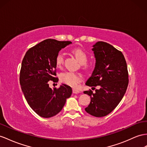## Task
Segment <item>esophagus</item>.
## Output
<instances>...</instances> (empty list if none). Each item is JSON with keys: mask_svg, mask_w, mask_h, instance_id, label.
Segmentation results:
<instances>
[{"mask_svg": "<svg viewBox=\"0 0 147 147\" xmlns=\"http://www.w3.org/2000/svg\"><path fill=\"white\" fill-rule=\"evenodd\" d=\"M80 92V91H78V90H77V89H73V93H74V94H78Z\"/></svg>", "mask_w": 147, "mask_h": 147, "instance_id": "obj_1", "label": "esophagus"}]
</instances>
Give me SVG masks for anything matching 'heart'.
I'll use <instances>...</instances> for the list:
<instances>
[{"label":"heart","mask_w":147,"mask_h":147,"mask_svg":"<svg viewBox=\"0 0 147 147\" xmlns=\"http://www.w3.org/2000/svg\"><path fill=\"white\" fill-rule=\"evenodd\" d=\"M72 53L75 57H76L78 62L84 67V68H88V66L86 64L88 61V56L84 51H82L81 49L76 48L73 50ZM63 62L64 56L62 53L60 52L56 56L55 63L56 66L58 67H61ZM59 79L64 83L69 85L71 86V87L76 86L79 82H81L82 80L81 76L80 74L70 72V71H66V72H63L60 74Z\"/></svg>","instance_id":"heart-1"}]
</instances>
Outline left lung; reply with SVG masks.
<instances>
[{
    "label": "left lung",
    "mask_w": 147,
    "mask_h": 147,
    "mask_svg": "<svg viewBox=\"0 0 147 147\" xmlns=\"http://www.w3.org/2000/svg\"><path fill=\"white\" fill-rule=\"evenodd\" d=\"M92 50L96 58V65L91 76L86 84L94 88L84 91L91 98L85 111L90 115L101 117L108 115L118 106L125 94L129 84V74L122 53L111 45L98 41Z\"/></svg>",
    "instance_id": "left-lung-1"
}]
</instances>
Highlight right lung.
<instances>
[{"mask_svg":"<svg viewBox=\"0 0 147 147\" xmlns=\"http://www.w3.org/2000/svg\"><path fill=\"white\" fill-rule=\"evenodd\" d=\"M69 41L45 40L30 48L22 60L20 83L28 105L36 114L50 118L62 110L72 94L70 86L62 84L58 89L49 87L48 81L57 82L56 56Z\"/></svg>","mask_w":147,"mask_h":147,"instance_id":"1","label":"right lung"}]
</instances>
